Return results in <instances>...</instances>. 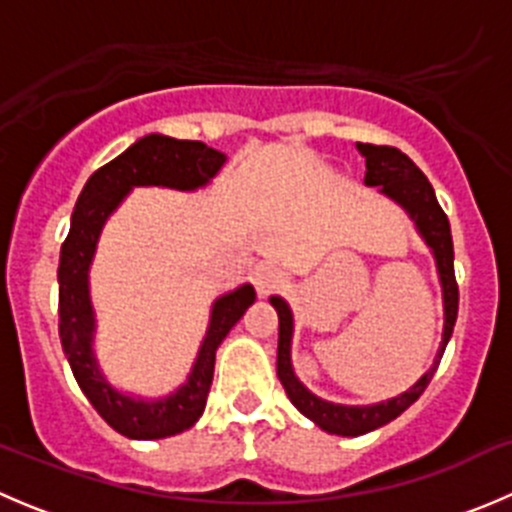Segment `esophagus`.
Returning <instances> with one entry per match:
<instances>
[{
    "mask_svg": "<svg viewBox=\"0 0 512 512\" xmlns=\"http://www.w3.org/2000/svg\"><path fill=\"white\" fill-rule=\"evenodd\" d=\"M252 282H255L257 294L265 297V294L275 292V289L285 285L287 275L280 270V267L272 265V262H262V265H257L255 272H252Z\"/></svg>",
    "mask_w": 512,
    "mask_h": 512,
    "instance_id": "1",
    "label": "esophagus"
}]
</instances>
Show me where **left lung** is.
<instances>
[{
  "label": "left lung",
  "mask_w": 512,
  "mask_h": 512,
  "mask_svg": "<svg viewBox=\"0 0 512 512\" xmlns=\"http://www.w3.org/2000/svg\"><path fill=\"white\" fill-rule=\"evenodd\" d=\"M359 153L366 160V173L364 185L376 188L399 203L401 208L409 213L414 220L418 235L423 237L433 252L436 260L438 280H441L443 289V337L441 347H438L436 359H433L431 369L411 386L404 394L394 396V399L379 401V404L369 406H347V404H334V401L319 399L317 394L307 389L302 381L297 379L292 369V334H294V317L292 309L282 297H270V304L277 309L280 317V342H277V376H280L282 386H285L289 401L304 414L309 421L317 423L322 431L334 433V436H361L374 428L386 426L394 421L396 416L404 414L418 396L426 391L428 381L433 379L441 361L446 344L453 334V324L458 317V285H456V272H453V240H451V225H448L446 213L438 205L433 185L428 183L426 175L418 170V165L399 148L391 146H371V143H356Z\"/></svg>",
  "instance_id": "obj_1"
}]
</instances>
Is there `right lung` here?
<instances>
[{
	"label": "right lung",
	"instance_id": "add662e5",
	"mask_svg": "<svg viewBox=\"0 0 512 512\" xmlns=\"http://www.w3.org/2000/svg\"><path fill=\"white\" fill-rule=\"evenodd\" d=\"M225 153L205 146L200 141H178V138L151 133L133 143L131 148L98 168L71 213V227L61 245L59 257V337L69 359L71 371L81 391L98 416L126 438L156 441L175 433H183L203 416L213 384L215 352L223 344L232 327L255 302V287L240 285L223 294L210 309L208 332L200 344L185 384L173 394L160 399L118 391L98 366L94 354L96 314L91 304L89 272L94 262L98 237L106 220L116 213L133 188H173L190 193L205 188L225 165Z\"/></svg>",
	"mask_w": 512,
	"mask_h": 512
}]
</instances>
